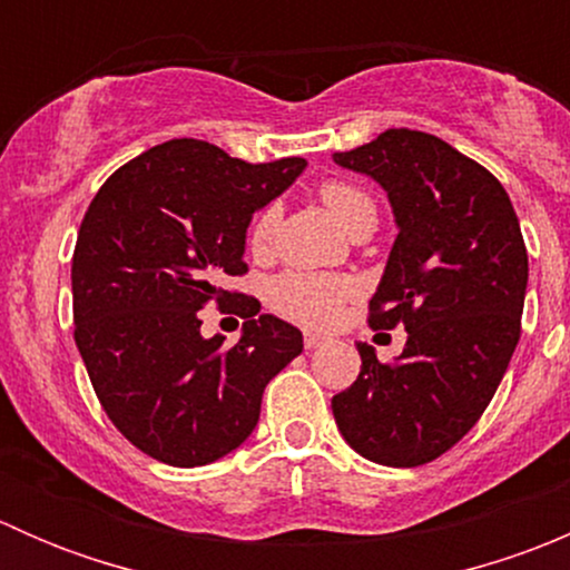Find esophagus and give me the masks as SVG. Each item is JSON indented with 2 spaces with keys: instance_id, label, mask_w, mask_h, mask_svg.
I'll return each mask as SVG.
<instances>
[{
  "instance_id": "34e87169",
  "label": "esophagus",
  "mask_w": 570,
  "mask_h": 570,
  "mask_svg": "<svg viewBox=\"0 0 570 570\" xmlns=\"http://www.w3.org/2000/svg\"><path fill=\"white\" fill-rule=\"evenodd\" d=\"M303 344H306V350H317V347H322V344H325V336H322V333H317V331H306V333H303Z\"/></svg>"
}]
</instances>
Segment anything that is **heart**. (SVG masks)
<instances>
[{"mask_svg": "<svg viewBox=\"0 0 570 570\" xmlns=\"http://www.w3.org/2000/svg\"><path fill=\"white\" fill-rule=\"evenodd\" d=\"M322 204L327 206L333 217H336L338 226L344 232L355 226V223L366 220V217H375V204L366 193H361L358 187L344 181H327L320 189ZM281 220V206L269 204L264 206L256 215L250 226V250L253 253H267L273 245L275 228ZM350 281L336 278V275H308V273H284L273 281L269 286V301L278 312L289 314V317L303 320V322H327L336 312L338 303L350 295Z\"/></svg>", "mask_w": 570, "mask_h": 570, "instance_id": "1", "label": "heart"}]
</instances>
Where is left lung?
<instances>
[{
  "label": "left lung",
  "mask_w": 570,
  "mask_h": 570,
  "mask_svg": "<svg viewBox=\"0 0 570 570\" xmlns=\"http://www.w3.org/2000/svg\"><path fill=\"white\" fill-rule=\"evenodd\" d=\"M333 163L381 184L396 239L370 301V325L407 331L394 364L358 344V381L331 400L361 458L411 469L444 455L497 394L519 344L527 264L502 184L450 142L389 129Z\"/></svg>",
  "instance_id": "obj_1"
}]
</instances>
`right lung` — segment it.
Here are the masks:
<instances>
[{
	"label": "right lung",
	"instance_id": "add662e5",
	"mask_svg": "<svg viewBox=\"0 0 570 570\" xmlns=\"http://www.w3.org/2000/svg\"><path fill=\"white\" fill-rule=\"evenodd\" d=\"M306 159L250 165L206 140L163 142L115 170L90 200L71 262L73 338L115 428L146 455L193 469L253 433L267 383L303 333L223 292L243 275L253 212L295 184ZM209 299L246 317L240 342L206 340Z\"/></svg>",
	"mask_w": 570,
	"mask_h": 570
}]
</instances>
